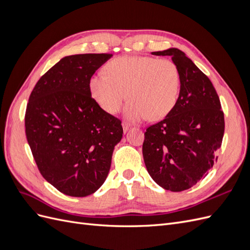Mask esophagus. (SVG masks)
I'll return each mask as SVG.
<instances>
[{
  "mask_svg": "<svg viewBox=\"0 0 250 250\" xmlns=\"http://www.w3.org/2000/svg\"><path fill=\"white\" fill-rule=\"evenodd\" d=\"M122 126H123V131H124V133H126L128 130H129V128H130V124H129V123L123 122Z\"/></svg>",
  "mask_w": 250,
  "mask_h": 250,
  "instance_id": "1",
  "label": "esophagus"
}]
</instances>
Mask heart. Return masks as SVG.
<instances>
[{"mask_svg": "<svg viewBox=\"0 0 250 250\" xmlns=\"http://www.w3.org/2000/svg\"><path fill=\"white\" fill-rule=\"evenodd\" d=\"M89 79V92L99 106L110 115L117 113L126 98L131 101L125 117L137 122L167 117L178 101L181 74L170 59L148 56H120Z\"/></svg>", "mask_w": 250, "mask_h": 250, "instance_id": "heart-1", "label": "heart"}]
</instances>
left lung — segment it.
Masks as SVG:
<instances>
[{"label": "left lung", "instance_id": "8db88e82", "mask_svg": "<svg viewBox=\"0 0 250 250\" xmlns=\"http://www.w3.org/2000/svg\"><path fill=\"white\" fill-rule=\"evenodd\" d=\"M152 54L172 57L181 74V88L174 109L146 129L144 162L158 186L181 192L213 168L224 134V113L213 83L183 51L170 48Z\"/></svg>", "mask_w": 250, "mask_h": 250}]
</instances>
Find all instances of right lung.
<instances>
[{"instance_id": "1", "label": "right lung", "mask_w": 250, "mask_h": 250, "mask_svg": "<svg viewBox=\"0 0 250 250\" xmlns=\"http://www.w3.org/2000/svg\"><path fill=\"white\" fill-rule=\"evenodd\" d=\"M112 54L65 56L29 97L26 137L42 177L72 197L95 193L106 179L121 121L92 98L88 82Z\"/></svg>"}]
</instances>
